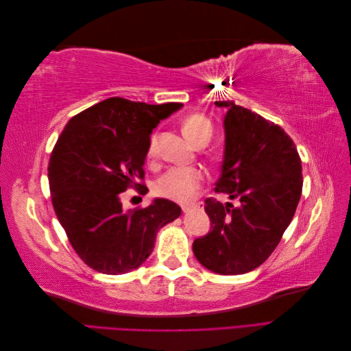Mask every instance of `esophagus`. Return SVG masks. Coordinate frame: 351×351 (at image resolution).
Wrapping results in <instances>:
<instances>
[{
    "label": "esophagus",
    "mask_w": 351,
    "mask_h": 351,
    "mask_svg": "<svg viewBox=\"0 0 351 351\" xmlns=\"http://www.w3.org/2000/svg\"><path fill=\"white\" fill-rule=\"evenodd\" d=\"M182 209H183V212H189V210H192V209H204V202H195V204H186V205H183L182 206Z\"/></svg>",
    "instance_id": "obj_1"
}]
</instances>
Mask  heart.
I'll use <instances>...</instances> for the list:
<instances>
[{"label":"heart","instance_id":"heart-1","mask_svg":"<svg viewBox=\"0 0 351 351\" xmlns=\"http://www.w3.org/2000/svg\"><path fill=\"white\" fill-rule=\"evenodd\" d=\"M214 127L202 114L189 115L183 123V133L187 139L197 146L202 142H209ZM158 151V134H152L147 145V158H155ZM205 182V173L200 168L174 167L169 168L156 180L154 192L156 196L174 202H186L192 199Z\"/></svg>","mask_w":351,"mask_h":351}]
</instances>
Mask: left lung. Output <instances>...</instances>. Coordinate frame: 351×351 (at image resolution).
I'll return each instance as SVG.
<instances>
[{
	"mask_svg": "<svg viewBox=\"0 0 351 351\" xmlns=\"http://www.w3.org/2000/svg\"><path fill=\"white\" fill-rule=\"evenodd\" d=\"M226 107V155L215 197L205 200L210 231L193 241L205 268L222 275L246 274L267 261L291 222L302 196V159L291 137L278 124L236 105Z\"/></svg>",
	"mask_w": 351,
	"mask_h": 351,
	"instance_id": "1",
	"label": "left lung"
}]
</instances>
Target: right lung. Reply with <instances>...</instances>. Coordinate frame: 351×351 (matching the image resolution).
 Returning <instances> with one entry per match:
<instances>
[{
  "instance_id": "right-lung-1",
  "label": "right lung",
  "mask_w": 351,
  "mask_h": 351,
  "mask_svg": "<svg viewBox=\"0 0 351 351\" xmlns=\"http://www.w3.org/2000/svg\"><path fill=\"white\" fill-rule=\"evenodd\" d=\"M182 107L114 97L76 114L61 132L48 165L51 200L74 252L89 268L119 275L141 267L158 230L182 214L167 199L127 212L120 200L127 189L146 193L143 164L151 133Z\"/></svg>"
}]
</instances>
